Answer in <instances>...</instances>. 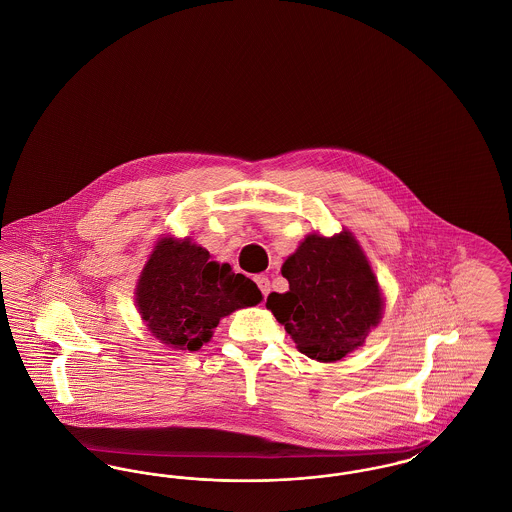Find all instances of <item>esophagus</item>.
Returning a JSON list of instances; mask_svg holds the SVG:
<instances>
[{
    "mask_svg": "<svg viewBox=\"0 0 512 512\" xmlns=\"http://www.w3.org/2000/svg\"><path fill=\"white\" fill-rule=\"evenodd\" d=\"M255 284L259 286V290L263 293V297H267L268 293H270V280H268V276H265V274L255 276Z\"/></svg>",
    "mask_w": 512,
    "mask_h": 512,
    "instance_id": "34e87169",
    "label": "esophagus"
}]
</instances>
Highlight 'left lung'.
<instances>
[{
	"label": "left lung",
	"instance_id": "left-lung-1",
	"mask_svg": "<svg viewBox=\"0 0 512 512\" xmlns=\"http://www.w3.org/2000/svg\"><path fill=\"white\" fill-rule=\"evenodd\" d=\"M282 276L290 290L270 293L267 309L309 359L340 361L382 318L376 276L349 230L332 238L309 234L282 265Z\"/></svg>",
	"mask_w": 512,
	"mask_h": 512
}]
</instances>
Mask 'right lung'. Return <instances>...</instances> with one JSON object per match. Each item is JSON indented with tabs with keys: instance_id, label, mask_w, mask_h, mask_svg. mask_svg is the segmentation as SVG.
I'll return each mask as SVG.
<instances>
[{
	"instance_id": "right-lung-1",
	"label": "right lung",
	"mask_w": 512,
	"mask_h": 512,
	"mask_svg": "<svg viewBox=\"0 0 512 512\" xmlns=\"http://www.w3.org/2000/svg\"><path fill=\"white\" fill-rule=\"evenodd\" d=\"M261 299L253 280L211 261L209 251L190 238L159 240L136 286V305L147 330L184 351H197L211 340L220 318Z\"/></svg>"
}]
</instances>
